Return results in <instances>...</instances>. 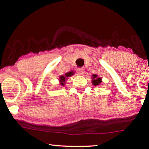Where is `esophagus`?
Instances as JSON below:
<instances>
[{
  "mask_svg": "<svg viewBox=\"0 0 149 149\" xmlns=\"http://www.w3.org/2000/svg\"><path fill=\"white\" fill-rule=\"evenodd\" d=\"M85 71L83 68H78L77 70V74L78 75H83L84 74Z\"/></svg>",
  "mask_w": 149,
  "mask_h": 149,
  "instance_id": "34e87169",
  "label": "esophagus"
}]
</instances>
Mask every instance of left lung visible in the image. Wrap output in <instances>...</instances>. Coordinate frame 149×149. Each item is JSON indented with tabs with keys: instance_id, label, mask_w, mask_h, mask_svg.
Masks as SVG:
<instances>
[{
	"instance_id": "8db88e82",
	"label": "left lung",
	"mask_w": 149,
	"mask_h": 149,
	"mask_svg": "<svg viewBox=\"0 0 149 149\" xmlns=\"http://www.w3.org/2000/svg\"><path fill=\"white\" fill-rule=\"evenodd\" d=\"M101 81H102L101 78L98 77L97 75L93 74L92 75V84L94 85H95V86H97V85H99L100 83H101Z\"/></svg>"
}]
</instances>
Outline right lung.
<instances>
[{"mask_svg":"<svg viewBox=\"0 0 149 149\" xmlns=\"http://www.w3.org/2000/svg\"><path fill=\"white\" fill-rule=\"evenodd\" d=\"M74 75V72H70L68 73H66V74H65V75H61V76H60L59 81H60L61 85H64L65 80L68 79V77L71 76V75Z\"/></svg>","mask_w":149,"mask_h":149,"instance_id":"1","label":"right lung"}]
</instances>
